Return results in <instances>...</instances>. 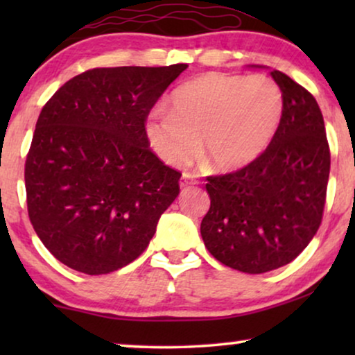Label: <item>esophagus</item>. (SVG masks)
Returning <instances> with one entry per match:
<instances>
[{
  "instance_id": "obj_1",
  "label": "esophagus",
  "mask_w": 355,
  "mask_h": 355,
  "mask_svg": "<svg viewBox=\"0 0 355 355\" xmlns=\"http://www.w3.org/2000/svg\"><path fill=\"white\" fill-rule=\"evenodd\" d=\"M198 184V179L196 174H191V173H184L181 176V181H179V186L181 187H191V186H196Z\"/></svg>"
}]
</instances>
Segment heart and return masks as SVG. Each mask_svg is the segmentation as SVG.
Masks as SVG:
<instances>
[{"mask_svg":"<svg viewBox=\"0 0 355 355\" xmlns=\"http://www.w3.org/2000/svg\"><path fill=\"white\" fill-rule=\"evenodd\" d=\"M283 113V92L268 77L208 72L179 85L169 110L150 111L145 135L169 166H184L202 150L208 168L227 173L268 148Z\"/></svg>","mask_w":355,"mask_h":355,"instance_id":"obj_1","label":"heart"}]
</instances>
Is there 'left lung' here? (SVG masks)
<instances>
[{
    "label": "left lung",
    "instance_id": "obj_1",
    "mask_svg": "<svg viewBox=\"0 0 355 355\" xmlns=\"http://www.w3.org/2000/svg\"><path fill=\"white\" fill-rule=\"evenodd\" d=\"M284 113L268 148L249 166L210 176L200 234L223 265L260 275L293 261L317 234L329 178L323 114L313 95L271 71Z\"/></svg>",
    "mask_w": 355,
    "mask_h": 355
}]
</instances>
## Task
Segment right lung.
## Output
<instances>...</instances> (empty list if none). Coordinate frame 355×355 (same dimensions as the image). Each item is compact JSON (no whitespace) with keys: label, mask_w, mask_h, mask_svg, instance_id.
<instances>
[{"label":"right lung","mask_w":355,"mask_h":355,"mask_svg":"<svg viewBox=\"0 0 355 355\" xmlns=\"http://www.w3.org/2000/svg\"><path fill=\"white\" fill-rule=\"evenodd\" d=\"M187 64L96 67L43 106L26 162L28 218L61 263L106 275L134 261L179 196L181 173L148 147L145 121Z\"/></svg>","instance_id":"add662e5"}]
</instances>
